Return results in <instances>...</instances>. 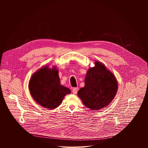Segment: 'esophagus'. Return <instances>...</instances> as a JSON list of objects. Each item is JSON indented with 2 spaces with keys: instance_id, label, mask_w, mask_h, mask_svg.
<instances>
[{
  "instance_id": "obj_1",
  "label": "esophagus",
  "mask_w": 148,
  "mask_h": 148,
  "mask_svg": "<svg viewBox=\"0 0 148 148\" xmlns=\"http://www.w3.org/2000/svg\"><path fill=\"white\" fill-rule=\"evenodd\" d=\"M77 90H78V89L77 88H74L72 90V92L74 94H77Z\"/></svg>"
}]
</instances>
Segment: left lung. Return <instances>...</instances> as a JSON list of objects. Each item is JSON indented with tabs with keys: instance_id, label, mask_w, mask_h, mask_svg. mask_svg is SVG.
Listing matches in <instances>:
<instances>
[{
	"instance_id": "1",
	"label": "left lung",
	"mask_w": 148,
	"mask_h": 148,
	"mask_svg": "<svg viewBox=\"0 0 148 148\" xmlns=\"http://www.w3.org/2000/svg\"><path fill=\"white\" fill-rule=\"evenodd\" d=\"M118 82L104 64L95 62V66L87 71L85 86L77 92L83 104L92 110H98L108 106L118 91Z\"/></svg>"
}]
</instances>
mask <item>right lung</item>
Wrapping results in <instances>:
<instances>
[{
	"label": "right lung",
	"instance_id": "1",
	"mask_svg": "<svg viewBox=\"0 0 148 148\" xmlns=\"http://www.w3.org/2000/svg\"><path fill=\"white\" fill-rule=\"evenodd\" d=\"M29 89L38 104L50 109L60 106L64 97L71 92L69 88L60 84L56 66L50 69L48 65L42 66L33 74Z\"/></svg>",
	"mask_w": 148,
	"mask_h": 148
}]
</instances>
